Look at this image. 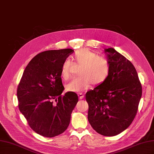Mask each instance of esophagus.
<instances>
[{
  "label": "esophagus",
  "instance_id": "obj_1",
  "mask_svg": "<svg viewBox=\"0 0 154 154\" xmlns=\"http://www.w3.org/2000/svg\"><path fill=\"white\" fill-rule=\"evenodd\" d=\"M78 96H79V98H80V100H82V99L83 98V97H84V95H83V94H82V93L80 92V93H78Z\"/></svg>",
  "mask_w": 154,
  "mask_h": 154
}]
</instances>
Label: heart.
<instances>
[{
  "label": "heart",
  "mask_w": 154,
  "mask_h": 154,
  "mask_svg": "<svg viewBox=\"0 0 154 154\" xmlns=\"http://www.w3.org/2000/svg\"><path fill=\"white\" fill-rule=\"evenodd\" d=\"M74 60L82 66L80 72L82 76L70 82L66 87L67 91L81 92L91 87L93 84L100 85L108 79L110 72V63L105 57L97 56L88 49L82 48L74 53ZM71 66L69 59H66L62 62L60 74L64 80H67L71 76Z\"/></svg>",
  "instance_id": "heart-1"
}]
</instances>
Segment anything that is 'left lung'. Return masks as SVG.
<instances>
[{
	"label": "left lung",
	"mask_w": 154,
	"mask_h": 154,
	"mask_svg": "<svg viewBox=\"0 0 154 154\" xmlns=\"http://www.w3.org/2000/svg\"><path fill=\"white\" fill-rule=\"evenodd\" d=\"M110 63L108 79L86 93L88 120L102 136H114L136 117L142 86L133 64L114 48L105 49Z\"/></svg>",
	"instance_id": "obj_1"
}]
</instances>
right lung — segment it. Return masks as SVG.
<instances>
[{"instance_id":"obj_1","label":"right lung","mask_w":154,"mask_h":154,"mask_svg":"<svg viewBox=\"0 0 154 154\" xmlns=\"http://www.w3.org/2000/svg\"><path fill=\"white\" fill-rule=\"evenodd\" d=\"M71 49L42 52L26 66L17 88L18 108L31 128L40 136L62 134L78 101L76 93L64 90L60 68Z\"/></svg>"}]
</instances>
